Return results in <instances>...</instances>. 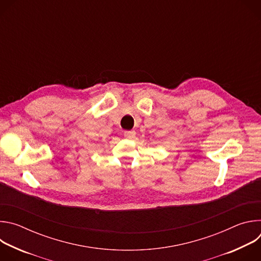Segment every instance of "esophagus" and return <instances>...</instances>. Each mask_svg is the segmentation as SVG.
<instances>
[{
	"instance_id": "esophagus-1",
	"label": "esophagus",
	"mask_w": 261,
	"mask_h": 261,
	"mask_svg": "<svg viewBox=\"0 0 261 261\" xmlns=\"http://www.w3.org/2000/svg\"><path fill=\"white\" fill-rule=\"evenodd\" d=\"M124 135H125V137L128 138V139H134L136 133H135L134 130H131V131H125Z\"/></svg>"
}]
</instances>
